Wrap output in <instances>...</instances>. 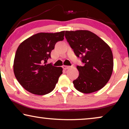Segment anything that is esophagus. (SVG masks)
Returning <instances> with one entry per match:
<instances>
[{
  "mask_svg": "<svg viewBox=\"0 0 129 129\" xmlns=\"http://www.w3.org/2000/svg\"><path fill=\"white\" fill-rule=\"evenodd\" d=\"M62 68L64 70H67V69H68L71 68V67L69 66H66V65H63V66H62Z\"/></svg>",
  "mask_w": 129,
  "mask_h": 129,
  "instance_id": "esophagus-1",
  "label": "esophagus"
}]
</instances>
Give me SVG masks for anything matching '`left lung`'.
<instances>
[{
	"label": "left lung",
	"mask_w": 129,
	"mask_h": 129,
	"mask_svg": "<svg viewBox=\"0 0 129 129\" xmlns=\"http://www.w3.org/2000/svg\"><path fill=\"white\" fill-rule=\"evenodd\" d=\"M65 38L84 64L76 67L79 75L73 82L75 87L83 93L102 89L113 70V57L109 46L96 34L85 30L66 31Z\"/></svg>",
	"instance_id": "left-lung-1"
}]
</instances>
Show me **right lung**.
Listing matches in <instances>:
<instances>
[{
  "label": "right lung",
  "instance_id": "right-lung-1",
  "mask_svg": "<svg viewBox=\"0 0 129 129\" xmlns=\"http://www.w3.org/2000/svg\"><path fill=\"white\" fill-rule=\"evenodd\" d=\"M64 31L38 33L19 46L14 59L13 72L24 89L33 94L45 95L54 89L63 69L46 62L55 44L64 39Z\"/></svg>",
  "mask_w": 129,
  "mask_h": 129
}]
</instances>
